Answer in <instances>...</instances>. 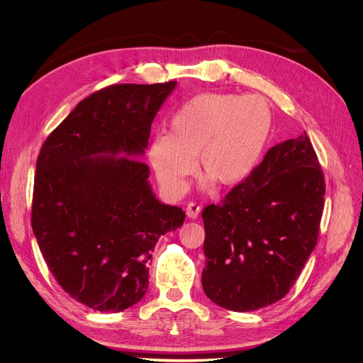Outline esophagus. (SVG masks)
I'll return each mask as SVG.
<instances>
[{
  "instance_id": "esophagus-1",
  "label": "esophagus",
  "mask_w": 363,
  "mask_h": 363,
  "mask_svg": "<svg viewBox=\"0 0 363 363\" xmlns=\"http://www.w3.org/2000/svg\"><path fill=\"white\" fill-rule=\"evenodd\" d=\"M200 212H201V207L196 203H189L188 206H186V215H188L189 219H196L199 218Z\"/></svg>"
}]
</instances>
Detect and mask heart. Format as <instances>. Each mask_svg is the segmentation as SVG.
I'll use <instances>...</instances> for the list:
<instances>
[{"label":"heart","instance_id":"b5f03b06","mask_svg":"<svg viewBox=\"0 0 363 363\" xmlns=\"http://www.w3.org/2000/svg\"><path fill=\"white\" fill-rule=\"evenodd\" d=\"M274 127L265 96L206 92L192 96L171 118L169 131L151 138L148 160L172 196L186 189L195 168L223 186L244 182L255 171Z\"/></svg>","mask_w":363,"mask_h":363}]
</instances>
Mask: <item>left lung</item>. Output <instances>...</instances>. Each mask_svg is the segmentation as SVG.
Here are the masks:
<instances>
[{
  "label": "left lung",
  "mask_w": 363,
  "mask_h": 363,
  "mask_svg": "<svg viewBox=\"0 0 363 363\" xmlns=\"http://www.w3.org/2000/svg\"><path fill=\"white\" fill-rule=\"evenodd\" d=\"M324 195L306 131L269 148L221 204L204 207L201 284L208 298L235 312L281 300L316 245Z\"/></svg>",
  "instance_id": "8db88e82"
}]
</instances>
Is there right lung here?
Wrapping results in <instances>:
<instances>
[{
	"label": "right lung",
	"instance_id": "1",
	"mask_svg": "<svg viewBox=\"0 0 363 363\" xmlns=\"http://www.w3.org/2000/svg\"><path fill=\"white\" fill-rule=\"evenodd\" d=\"M175 86H108L77 104L40 148L33 233L54 279L94 311L123 312L144 298L151 252L184 221L180 207L157 200L138 160Z\"/></svg>",
	"mask_w": 363,
	"mask_h": 363
}]
</instances>
